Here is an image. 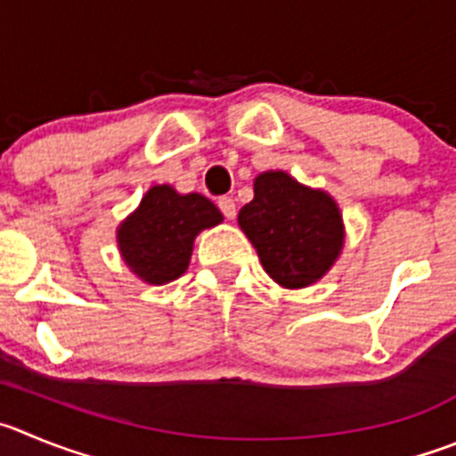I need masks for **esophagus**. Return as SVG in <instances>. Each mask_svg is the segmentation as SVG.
Returning <instances> with one entry per match:
<instances>
[{"label": "esophagus", "instance_id": "34e87169", "mask_svg": "<svg viewBox=\"0 0 456 456\" xmlns=\"http://www.w3.org/2000/svg\"><path fill=\"white\" fill-rule=\"evenodd\" d=\"M218 208L223 211V216L227 220L236 218V202H233L232 198H227V195H224V198H218Z\"/></svg>", "mask_w": 456, "mask_h": 456}]
</instances>
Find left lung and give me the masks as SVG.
Segmentation results:
<instances>
[{
	"label": "left lung",
	"instance_id": "1",
	"mask_svg": "<svg viewBox=\"0 0 456 456\" xmlns=\"http://www.w3.org/2000/svg\"><path fill=\"white\" fill-rule=\"evenodd\" d=\"M238 224L256 248L263 270L288 290L313 286L344 248L335 200L283 170H267L254 180V200L240 208Z\"/></svg>",
	"mask_w": 456,
	"mask_h": 456
}]
</instances>
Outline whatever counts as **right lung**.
I'll return each instance as SVG.
<instances>
[{
	"label": "right lung",
	"instance_id": "obj_1",
	"mask_svg": "<svg viewBox=\"0 0 456 456\" xmlns=\"http://www.w3.org/2000/svg\"><path fill=\"white\" fill-rule=\"evenodd\" d=\"M220 223L223 214L208 198L157 184L148 189L137 211L118 224V252L139 279L164 286L186 272L195 236Z\"/></svg>",
	"mask_w": 456,
	"mask_h": 456
}]
</instances>
